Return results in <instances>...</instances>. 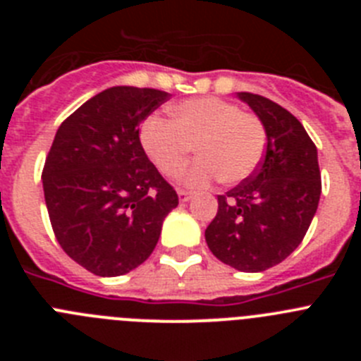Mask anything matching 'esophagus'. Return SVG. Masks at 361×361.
Returning <instances> with one entry per match:
<instances>
[{
	"instance_id": "34e87169",
	"label": "esophagus",
	"mask_w": 361,
	"mask_h": 361,
	"mask_svg": "<svg viewBox=\"0 0 361 361\" xmlns=\"http://www.w3.org/2000/svg\"><path fill=\"white\" fill-rule=\"evenodd\" d=\"M177 193H178V200H180V202H188V200L191 199V193H190V191L178 190Z\"/></svg>"
}]
</instances>
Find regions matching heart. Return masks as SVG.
Listing matches in <instances>:
<instances>
[{"label":"heart","mask_w":361,"mask_h":361,"mask_svg":"<svg viewBox=\"0 0 361 361\" xmlns=\"http://www.w3.org/2000/svg\"><path fill=\"white\" fill-rule=\"evenodd\" d=\"M173 121L149 116L139 139L142 149L166 177L186 164L193 146L200 157L180 173L188 188H208L216 178L238 184L257 171L266 149V128L253 114L220 97H195L171 106Z\"/></svg>","instance_id":"heart-1"}]
</instances>
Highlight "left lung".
<instances>
[{
  "mask_svg": "<svg viewBox=\"0 0 361 361\" xmlns=\"http://www.w3.org/2000/svg\"><path fill=\"white\" fill-rule=\"evenodd\" d=\"M266 128V155L226 195L204 237L220 262L244 273L276 266L304 240L322 193L318 152L291 111L262 95L238 92Z\"/></svg>",
  "mask_w": 361,
  "mask_h": 361,
  "instance_id": "1",
  "label": "left lung"
}]
</instances>
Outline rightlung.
I'll return each mask as SVG.
<instances>
[{
  "mask_svg": "<svg viewBox=\"0 0 361 361\" xmlns=\"http://www.w3.org/2000/svg\"><path fill=\"white\" fill-rule=\"evenodd\" d=\"M168 92L111 86L59 126L43 168L44 202L63 251L97 276L126 275L157 245L178 197L149 162L142 121Z\"/></svg>",
  "mask_w": 361,
  "mask_h": 361,
  "instance_id": "add662e5",
  "label": "right lung"
}]
</instances>
